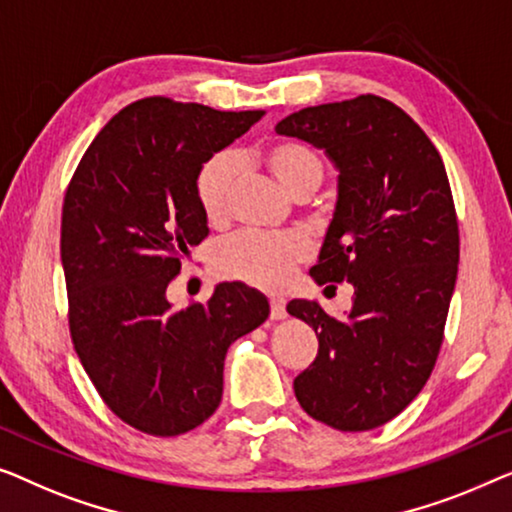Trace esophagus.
<instances>
[{
    "label": "esophagus",
    "mask_w": 512,
    "mask_h": 512,
    "mask_svg": "<svg viewBox=\"0 0 512 512\" xmlns=\"http://www.w3.org/2000/svg\"><path fill=\"white\" fill-rule=\"evenodd\" d=\"M285 315H287L285 299L283 297H273L271 299V320H283Z\"/></svg>",
    "instance_id": "1"
}]
</instances>
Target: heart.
Wrapping results in <instances>:
<instances>
[{
  "label": "heart",
  "instance_id": "obj_1",
  "mask_svg": "<svg viewBox=\"0 0 512 512\" xmlns=\"http://www.w3.org/2000/svg\"><path fill=\"white\" fill-rule=\"evenodd\" d=\"M259 160L271 171L285 192L294 199H306L325 178V160L311 143L299 139H278L259 153ZM239 164L232 153H218L204 162L197 174V199L211 222L227 218ZM308 257V243L299 234L239 232L215 246V269L225 278L280 290L297 266Z\"/></svg>",
  "mask_w": 512,
  "mask_h": 512
}]
</instances>
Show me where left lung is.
I'll return each mask as SVG.
<instances>
[{"label": "left lung", "mask_w": 512, "mask_h": 512, "mask_svg": "<svg viewBox=\"0 0 512 512\" xmlns=\"http://www.w3.org/2000/svg\"><path fill=\"white\" fill-rule=\"evenodd\" d=\"M276 132L322 148L338 169L334 218L311 276L355 287L343 320L318 301L287 304L320 343L294 394L338 431L376 429L420 394L443 343L459 264L448 174L420 125L376 95L308 106Z\"/></svg>", "instance_id": "8db88e82"}]
</instances>
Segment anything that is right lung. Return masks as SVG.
<instances>
[{
    "label": "right lung",
    "mask_w": 512,
    "mask_h": 512,
    "mask_svg": "<svg viewBox=\"0 0 512 512\" xmlns=\"http://www.w3.org/2000/svg\"><path fill=\"white\" fill-rule=\"evenodd\" d=\"M262 115L139 99L106 122L64 194L71 341L99 397L143 434L178 436L208 420L227 348L269 318L264 294L243 283H220L183 311L167 299L208 236L199 169Z\"/></svg>",
    "instance_id": "add662e5"
}]
</instances>
